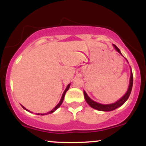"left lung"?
Segmentation results:
<instances>
[{
    "instance_id": "1",
    "label": "left lung",
    "mask_w": 146,
    "mask_h": 146,
    "mask_svg": "<svg viewBox=\"0 0 146 146\" xmlns=\"http://www.w3.org/2000/svg\"><path fill=\"white\" fill-rule=\"evenodd\" d=\"M114 47H115V49L117 50L120 54L122 55L120 52V50L119 49L118 47L116 46L115 44H113ZM132 84H133V75H132V72L131 70V75H130V84H129V87H128V91L126 92V93L123 95L122 98L120 99L119 100H118L117 102L115 103L112 104H107V105H104V104H99L97 103L94 101L90 99L89 97L87 95V94L86 93V92L84 91V98L85 100L87 103L88 104V105L90 106V107H92L93 108H95V109L98 110H102V111H111V110H113L116 108H119L121 106H122L123 104L126 102V100H128L129 96H130V93H131V90H132Z\"/></svg>"
}]
</instances>
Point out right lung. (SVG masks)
<instances>
[{"label": "right lung", "instance_id": "right-lung-1", "mask_svg": "<svg viewBox=\"0 0 146 146\" xmlns=\"http://www.w3.org/2000/svg\"><path fill=\"white\" fill-rule=\"evenodd\" d=\"M69 87H70V84H69L68 85L67 87H66V90H64V93H63V95H62V98H61V100H60V102H59V104H58L55 107V108H53V110H51V111H49V112H48V113H46V114H40V115H46V114H51V113H53V112H54L55 110L58 109V108H59V107L60 106H61L62 104V102H63V101H64V95H65V93H66V92L67 91V90H68V88H69ZM23 108H24V109L26 110H27V111H29V110H27L26 108H25V107H23ZM38 115H40V113H38Z\"/></svg>", "mask_w": 146, "mask_h": 146}]
</instances>
